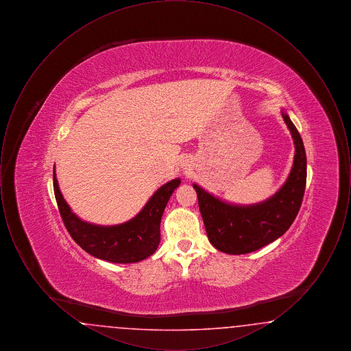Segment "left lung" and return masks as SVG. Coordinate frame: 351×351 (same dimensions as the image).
I'll return each mask as SVG.
<instances>
[{
  "label": "left lung",
  "instance_id": "8db88e82",
  "mask_svg": "<svg viewBox=\"0 0 351 351\" xmlns=\"http://www.w3.org/2000/svg\"><path fill=\"white\" fill-rule=\"evenodd\" d=\"M282 116L293 138L295 158L287 182L274 196L252 205H235L193 184L209 242L217 250L232 255L259 250L282 237L300 210L306 184V155L296 126L283 110Z\"/></svg>",
  "mask_w": 351,
  "mask_h": 351
}]
</instances>
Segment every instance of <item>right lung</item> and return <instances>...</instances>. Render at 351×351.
<instances>
[{
    "mask_svg": "<svg viewBox=\"0 0 351 351\" xmlns=\"http://www.w3.org/2000/svg\"><path fill=\"white\" fill-rule=\"evenodd\" d=\"M173 179L162 185L135 217L113 226L85 222L69 208L53 168V192L62 219L73 241L92 256L112 263H136L152 255L160 242V219L173 191L180 185Z\"/></svg>",
    "mask_w": 351,
    "mask_h": 351,
    "instance_id": "obj_1",
    "label": "right lung"
}]
</instances>
